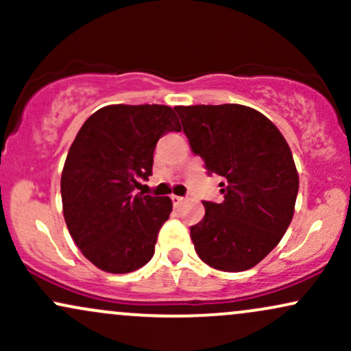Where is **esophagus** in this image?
Returning a JSON list of instances; mask_svg holds the SVG:
<instances>
[{
    "label": "esophagus",
    "instance_id": "34e87169",
    "mask_svg": "<svg viewBox=\"0 0 351 351\" xmlns=\"http://www.w3.org/2000/svg\"><path fill=\"white\" fill-rule=\"evenodd\" d=\"M183 201H184L183 196H176V195L171 196V203H173V206H175V208L181 206V203H183Z\"/></svg>",
    "mask_w": 351,
    "mask_h": 351
}]
</instances>
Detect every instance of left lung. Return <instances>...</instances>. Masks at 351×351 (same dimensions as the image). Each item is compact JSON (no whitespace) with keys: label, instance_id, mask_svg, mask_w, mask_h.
Returning <instances> with one entry per match:
<instances>
[{"label":"left lung","instance_id":"left-lung-1","mask_svg":"<svg viewBox=\"0 0 351 351\" xmlns=\"http://www.w3.org/2000/svg\"><path fill=\"white\" fill-rule=\"evenodd\" d=\"M175 110L208 175L224 178L223 203L203 201L204 217L189 229L196 252L217 271H247L279 244L292 221L299 175L291 148L254 108L224 104Z\"/></svg>","mask_w":351,"mask_h":351}]
</instances>
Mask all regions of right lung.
I'll use <instances>...</instances> for the list:
<instances>
[{
    "label": "right lung",
    "mask_w": 351,
    "mask_h": 351,
    "mask_svg": "<svg viewBox=\"0 0 351 351\" xmlns=\"http://www.w3.org/2000/svg\"><path fill=\"white\" fill-rule=\"evenodd\" d=\"M167 106H108L92 114L71 145L60 176L62 211L72 239L95 267L136 271L153 257L171 199L138 193L152 176L156 142L180 132Z\"/></svg>",
    "instance_id": "right-lung-1"
}]
</instances>
